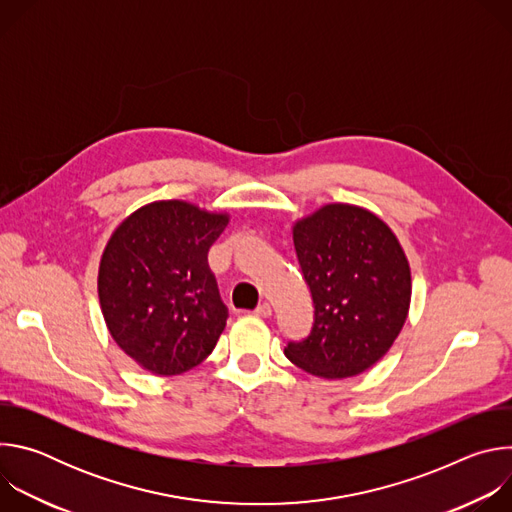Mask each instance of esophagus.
Instances as JSON below:
<instances>
[{
    "label": "esophagus",
    "instance_id": "1",
    "mask_svg": "<svg viewBox=\"0 0 512 512\" xmlns=\"http://www.w3.org/2000/svg\"><path fill=\"white\" fill-rule=\"evenodd\" d=\"M255 316H261V318H269L271 314H273V310H271V306L269 304H261V306H257L255 308V312H253Z\"/></svg>",
    "mask_w": 512,
    "mask_h": 512
}]
</instances>
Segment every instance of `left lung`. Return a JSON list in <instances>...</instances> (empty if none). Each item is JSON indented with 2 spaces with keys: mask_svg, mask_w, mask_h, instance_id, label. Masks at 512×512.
Instances as JSON below:
<instances>
[{
  "mask_svg": "<svg viewBox=\"0 0 512 512\" xmlns=\"http://www.w3.org/2000/svg\"><path fill=\"white\" fill-rule=\"evenodd\" d=\"M294 247L314 302V324L285 356L322 379L371 369L399 336L411 302L409 261L377 214L326 204L294 225Z\"/></svg>",
  "mask_w": 512,
  "mask_h": 512,
  "instance_id": "left-lung-1",
  "label": "left lung"
}]
</instances>
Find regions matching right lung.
Listing matches in <instances>:
<instances>
[{"label": "right lung", "mask_w": 512, "mask_h": 512, "mask_svg": "<svg viewBox=\"0 0 512 512\" xmlns=\"http://www.w3.org/2000/svg\"><path fill=\"white\" fill-rule=\"evenodd\" d=\"M229 214L184 200L145 204L115 229L99 265L107 328L139 367L186 373L216 346L229 318L208 267V249Z\"/></svg>", "instance_id": "right-lung-1"}]
</instances>
